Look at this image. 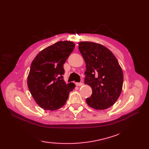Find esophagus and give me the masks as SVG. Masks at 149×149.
Masks as SVG:
<instances>
[{
  "instance_id": "34e87169",
  "label": "esophagus",
  "mask_w": 149,
  "mask_h": 149,
  "mask_svg": "<svg viewBox=\"0 0 149 149\" xmlns=\"http://www.w3.org/2000/svg\"><path fill=\"white\" fill-rule=\"evenodd\" d=\"M76 86H81L83 85V83H76Z\"/></svg>"
}]
</instances>
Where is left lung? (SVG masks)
Returning a JSON list of instances; mask_svg holds the SVG:
<instances>
[{
	"instance_id": "left-lung-1",
	"label": "left lung",
	"mask_w": 149,
	"mask_h": 149,
	"mask_svg": "<svg viewBox=\"0 0 149 149\" xmlns=\"http://www.w3.org/2000/svg\"><path fill=\"white\" fill-rule=\"evenodd\" d=\"M78 45L86 68L84 83L93 90L91 96L86 101L93 109H107L120 95L123 70L114 54L106 47L91 42H80Z\"/></svg>"
}]
</instances>
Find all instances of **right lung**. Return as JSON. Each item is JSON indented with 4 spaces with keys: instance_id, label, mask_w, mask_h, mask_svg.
<instances>
[{
    "instance_id": "add662e5",
    "label": "right lung",
    "mask_w": 149,
    "mask_h": 149,
    "mask_svg": "<svg viewBox=\"0 0 149 149\" xmlns=\"http://www.w3.org/2000/svg\"><path fill=\"white\" fill-rule=\"evenodd\" d=\"M75 47L70 41H60L35 56L28 75L29 91L37 104L45 110L55 111L65 105L76 85L66 84L63 65Z\"/></svg>"
}]
</instances>
